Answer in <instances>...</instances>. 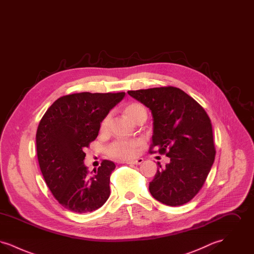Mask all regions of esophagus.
<instances>
[{
    "label": "esophagus",
    "instance_id": "34e87169",
    "mask_svg": "<svg viewBox=\"0 0 254 254\" xmlns=\"http://www.w3.org/2000/svg\"><path fill=\"white\" fill-rule=\"evenodd\" d=\"M144 162L143 158H138L136 160H131V161H127L126 164L127 165H141Z\"/></svg>",
    "mask_w": 254,
    "mask_h": 254
}]
</instances>
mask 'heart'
<instances>
[{
    "label": "heart",
    "instance_id": "1",
    "mask_svg": "<svg viewBox=\"0 0 254 254\" xmlns=\"http://www.w3.org/2000/svg\"><path fill=\"white\" fill-rule=\"evenodd\" d=\"M125 113L127 116L131 120L135 122L138 118L145 116L146 117V110L145 108L140 103L133 102L127 104L125 107ZM110 116L108 115L104 118L101 124V131L106 132L109 128ZM140 145L139 140L135 139H118L112 142L107 147V153L109 157L117 160H128L136 155L137 147Z\"/></svg>",
    "mask_w": 254,
    "mask_h": 254
}]
</instances>
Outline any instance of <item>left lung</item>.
<instances>
[{"mask_svg": "<svg viewBox=\"0 0 254 254\" xmlns=\"http://www.w3.org/2000/svg\"><path fill=\"white\" fill-rule=\"evenodd\" d=\"M127 92L151 110L149 152L170 159L165 168L158 163L150 193L171 206L190 202L203 188L216 154L208 115L192 97L171 85Z\"/></svg>", "mask_w": 254, "mask_h": 254, "instance_id": "left-lung-1", "label": "left lung"}]
</instances>
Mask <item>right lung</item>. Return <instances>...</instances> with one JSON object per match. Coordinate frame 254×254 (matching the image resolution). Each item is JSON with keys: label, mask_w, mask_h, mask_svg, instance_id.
I'll return each mask as SVG.
<instances>
[{"label": "right lung", "mask_w": 254, "mask_h": 254, "mask_svg": "<svg viewBox=\"0 0 254 254\" xmlns=\"http://www.w3.org/2000/svg\"><path fill=\"white\" fill-rule=\"evenodd\" d=\"M125 95H64L49 107L39 123L36 146L40 169L52 195L70 211L91 212L109 199L115 164L103 160L94 173H89L84 165V149L96 139L101 122Z\"/></svg>", "instance_id": "right-lung-1"}]
</instances>
